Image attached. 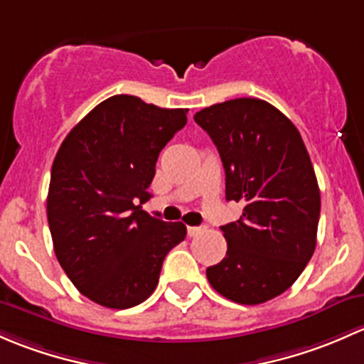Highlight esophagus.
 Instances as JSON below:
<instances>
[{
	"label": "esophagus",
	"instance_id": "34e87169",
	"mask_svg": "<svg viewBox=\"0 0 364 364\" xmlns=\"http://www.w3.org/2000/svg\"><path fill=\"white\" fill-rule=\"evenodd\" d=\"M203 231H205V228H201V226H189V228H187V235H189L191 238L198 237V235H201Z\"/></svg>",
	"mask_w": 364,
	"mask_h": 364
}]
</instances>
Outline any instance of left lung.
Listing matches in <instances>:
<instances>
[{
  "mask_svg": "<svg viewBox=\"0 0 364 364\" xmlns=\"http://www.w3.org/2000/svg\"><path fill=\"white\" fill-rule=\"evenodd\" d=\"M219 151L226 200L242 201L223 226L226 257L208 266L210 286L242 305H259L296 282L316 250L321 193L301 134L268 101L237 98L194 115Z\"/></svg>",
  "mask_w": 364,
  "mask_h": 364,
  "instance_id": "left-lung-1",
  "label": "left lung"
}]
</instances>
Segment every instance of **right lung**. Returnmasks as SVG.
<instances>
[{"label": "right lung", "mask_w": 364, "mask_h": 364, "mask_svg": "<svg viewBox=\"0 0 364 364\" xmlns=\"http://www.w3.org/2000/svg\"><path fill=\"white\" fill-rule=\"evenodd\" d=\"M186 122L187 108L117 95L92 108L55 154L47 196L55 257L73 286L101 306L145 301L166 254L186 238L182 223L141 210L159 152Z\"/></svg>", "instance_id": "obj_1"}]
</instances>
